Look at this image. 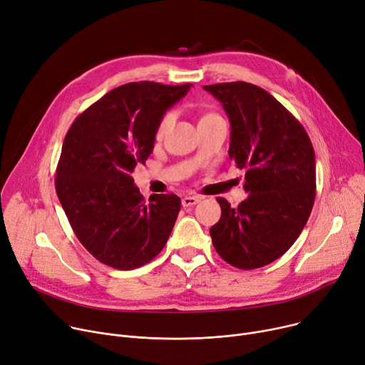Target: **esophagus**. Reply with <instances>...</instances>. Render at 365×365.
<instances>
[{
    "label": "esophagus",
    "instance_id": "1",
    "mask_svg": "<svg viewBox=\"0 0 365 365\" xmlns=\"http://www.w3.org/2000/svg\"><path fill=\"white\" fill-rule=\"evenodd\" d=\"M199 202H200V197H195V195H187V197H184V199L181 200V203H182L184 207L194 206V205H197Z\"/></svg>",
    "mask_w": 365,
    "mask_h": 365
}]
</instances>
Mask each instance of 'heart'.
<instances>
[{"label": "heart", "instance_id": "obj_1", "mask_svg": "<svg viewBox=\"0 0 365 365\" xmlns=\"http://www.w3.org/2000/svg\"><path fill=\"white\" fill-rule=\"evenodd\" d=\"M213 115H216V114H205L200 120H205V118H210V117H213ZM171 123H173V114H165L163 115V118L160 120V123L158 124V128H156V135L158 137H162L163 134H165V131L168 130V127L171 125Z\"/></svg>", "mask_w": 365, "mask_h": 365}]
</instances>
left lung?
Instances as JSON below:
<instances>
[{
  "label": "left lung",
  "mask_w": 365,
  "mask_h": 365,
  "mask_svg": "<svg viewBox=\"0 0 365 365\" xmlns=\"http://www.w3.org/2000/svg\"><path fill=\"white\" fill-rule=\"evenodd\" d=\"M231 123L230 158L245 170L248 197L231 207L217 197L210 228L217 255L234 267L259 269L284 256L316 199V155L305 128L264 89L245 81L205 86Z\"/></svg>",
  "instance_id": "8db88e82"
}]
</instances>
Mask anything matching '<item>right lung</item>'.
Segmentation results:
<instances>
[{
	"label": "right lung",
	"mask_w": 365,
	"mask_h": 365,
	"mask_svg": "<svg viewBox=\"0 0 365 365\" xmlns=\"http://www.w3.org/2000/svg\"><path fill=\"white\" fill-rule=\"evenodd\" d=\"M191 86L127 83L83 110L66 134L55 190L78 241L106 266L149 263L173 232L181 199L152 194L148 202L131 174L150 156L166 109Z\"/></svg>",
	"instance_id": "add662e5"
}]
</instances>
